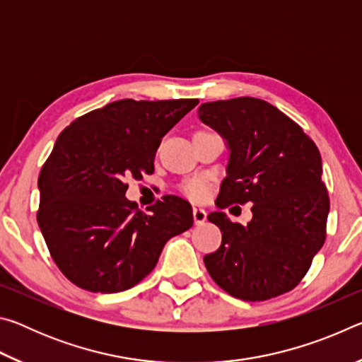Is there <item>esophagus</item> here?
I'll return each mask as SVG.
<instances>
[{
    "instance_id": "34e87169",
    "label": "esophagus",
    "mask_w": 362,
    "mask_h": 362,
    "mask_svg": "<svg viewBox=\"0 0 362 362\" xmlns=\"http://www.w3.org/2000/svg\"><path fill=\"white\" fill-rule=\"evenodd\" d=\"M207 212L203 209V207H193V218L196 225H203L206 222Z\"/></svg>"
}]
</instances>
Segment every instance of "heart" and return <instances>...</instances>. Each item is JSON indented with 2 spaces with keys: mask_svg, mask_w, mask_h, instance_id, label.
Segmentation results:
<instances>
[{
  "mask_svg": "<svg viewBox=\"0 0 362 362\" xmlns=\"http://www.w3.org/2000/svg\"><path fill=\"white\" fill-rule=\"evenodd\" d=\"M183 193L192 199H203L207 193V187L203 180H192L183 187Z\"/></svg>",
  "mask_w": 362,
  "mask_h": 362,
  "instance_id": "heart-1",
  "label": "heart"
}]
</instances>
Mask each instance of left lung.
<instances>
[{
  "label": "left lung",
  "mask_w": 362,
  "mask_h": 362,
  "mask_svg": "<svg viewBox=\"0 0 362 362\" xmlns=\"http://www.w3.org/2000/svg\"><path fill=\"white\" fill-rule=\"evenodd\" d=\"M198 116L228 148L216 204L252 203L246 225L220 211L207 216L222 231L220 247L204 255L207 272L241 300L289 292L326 240L329 196L320 150L283 112L254 97L203 103Z\"/></svg>",
  "instance_id": "1"
}]
</instances>
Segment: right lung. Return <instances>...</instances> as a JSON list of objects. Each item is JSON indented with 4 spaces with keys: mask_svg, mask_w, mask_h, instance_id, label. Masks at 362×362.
<instances>
[{
    "mask_svg": "<svg viewBox=\"0 0 362 362\" xmlns=\"http://www.w3.org/2000/svg\"><path fill=\"white\" fill-rule=\"evenodd\" d=\"M198 99H122L60 132L41 169L38 225L54 262L73 284L121 292L156 267L164 244L192 228L188 201L168 194L142 212L126 179L153 174L161 139Z\"/></svg>",
    "mask_w": 362,
    "mask_h": 362,
    "instance_id": "add662e5",
    "label": "right lung"
}]
</instances>
